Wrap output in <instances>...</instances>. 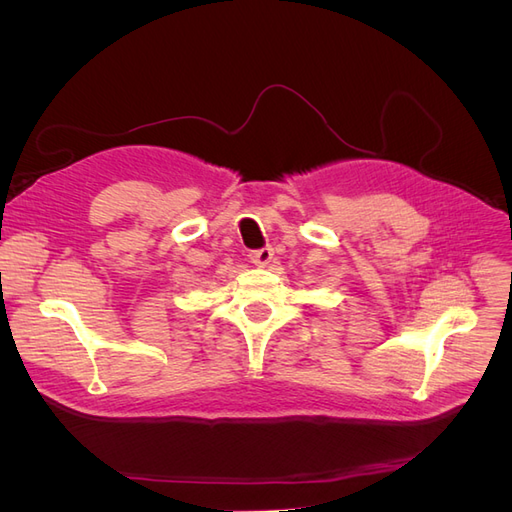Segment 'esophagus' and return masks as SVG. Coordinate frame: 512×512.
Wrapping results in <instances>:
<instances>
[{
	"mask_svg": "<svg viewBox=\"0 0 512 512\" xmlns=\"http://www.w3.org/2000/svg\"><path fill=\"white\" fill-rule=\"evenodd\" d=\"M250 260L254 262V265H260V267H265V265H269V262L273 260V247H260V250H254V252H250Z\"/></svg>",
	"mask_w": 512,
	"mask_h": 512,
	"instance_id": "esophagus-1",
	"label": "esophagus"
}]
</instances>
